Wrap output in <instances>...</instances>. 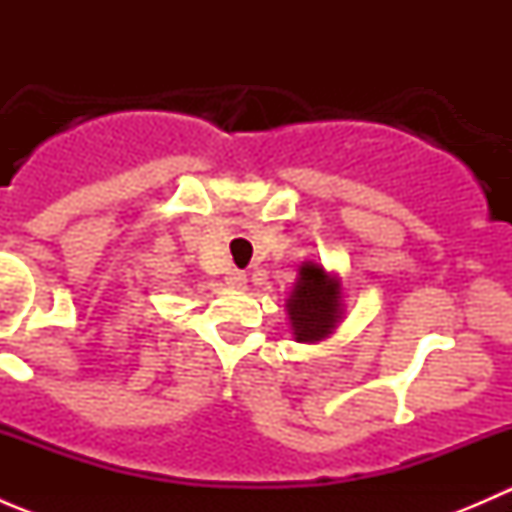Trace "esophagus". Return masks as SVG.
<instances>
[{
	"label": "esophagus",
	"mask_w": 512,
	"mask_h": 512,
	"mask_svg": "<svg viewBox=\"0 0 512 512\" xmlns=\"http://www.w3.org/2000/svg\"><path fill=\"white\" fill-rule=\"evenodd\" d=\"M225 282H227V285H230L232 289H242V287L247 285V275H245V272H240V270H230V272H227V275H225Z\"/></svg>",
	"instance_id": "esophagus-1"
}]
</instances>
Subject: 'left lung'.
I'll return each instance as SVG.
<instances>
[{
    "label": "left lung",
    "instance_id": "8db88e82",
    "mask_svg": "<svg viewBox=\"0 0 512 512\" xmlns=\"http://www.w3.org/2000/svg\"><path fill=\"white\" fill-rule=\"evenodd\" d=\"M287 312L297 342H319L332 334L334 324L342 317L339 282L317 262H304L292 297L287 299Z\"/></svg>",
    "mask_w": 512,
    "mask_h": 512
}]
</instances>
